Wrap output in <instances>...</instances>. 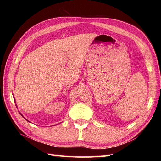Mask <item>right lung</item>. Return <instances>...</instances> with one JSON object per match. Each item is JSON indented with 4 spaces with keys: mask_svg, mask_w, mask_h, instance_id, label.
I'll return each instance as SVG.
<instances>
[{
    "mask_svg": "<svg viewBox=\"0 0 161 161\" xmlns=\"http://www.w3.org/2000/svg\"><path fill=\"white\" fill-rule=\"evenodd\" d=\"M14 102H15V103H16V101H15V98H14ZM16 107H17V105H16ZM20 115H21L23 116V115H22L21 114H20ZM23 118H24V117H23ZM26 119V120H27V121H28V119ZM28 122H30V121H28Z\"/></svg>",
    "mask_w": 161,
    "mask_h": 161,
    "instance_id": "obj_1",
    "label": "right lung"
}]
</instances>
